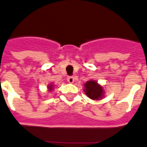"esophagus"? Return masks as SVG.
<instances>
[{"mask_svg":"<svg viewBox=\"0 0 147 147\" xmlns=\"http://www.w3.org/2000/svg\"><path fill=\"white\" fill-rule=\"evenodd\" d=\"M74 81H75V78H74L73 76H69V77L67 78V81H68L69 83H70V84H72V83L74 82Z\"/></svg>","mask_w":147,"mask_h":147,"instance_id":"esophagus-1","label":"esophagus"}]
</instances>
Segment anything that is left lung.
I'll return each mask as SVG.
<instances>
[{"instance_id":"left-lung-1","label":"left lung","mask_w":147,"mask_h":147,"mask_svg":"<svg viewBox=\"0 0 147 147\" xmlns=\"http://www.w3.org/2000/svg\"><path fill=\"white\" fill-rule=\"evenodd\" d=\"M84 92L88 98L92 100H100L104 95V89L97 81H89L84 84Z\"/></svg>"}]
</instances>
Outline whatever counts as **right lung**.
<instances>
[{
	"mask_svg": "<svg viewBox=\"0 0 147 147\" xmlns=\"http://www.w3.org/2000/svg\"><path fill=\"white\" fill-rule=\"evenodd\" d=\"M53 85H52V84H50V85H49V86H48V89H49V92L50 91H52V90H53Z\"/></svg>",
	"mask_w": 147,
	"mask_h": 147,
	"instance_id": "obj_1",
	"label": "right lung"
}]
</instances>
